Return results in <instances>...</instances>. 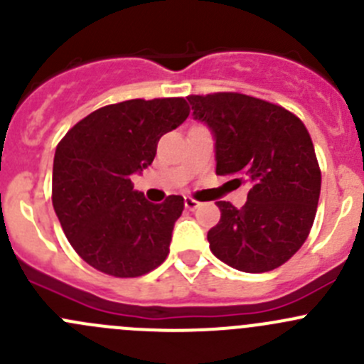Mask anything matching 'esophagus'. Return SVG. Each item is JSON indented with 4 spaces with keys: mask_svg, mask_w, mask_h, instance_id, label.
I'll use <instances>...</instances> for the list:
<instances>
[{
    "mask_svg": "<svg viewBox=\"0 0 364 364\" xmlns=\"http://www.w3.org/2000/svg\"><path fill=\"white\" fill-rule=\"evenodd\" d=\"M183 205H186L187 210H194V208L200 207V203H198L196 200H193V198H186V201H183Z\"/></svg>",
    "mask_w": 364,
    "mask_h": 364,
    "instance_id": "1",
    "label": "esophagus"
}]
</instances>
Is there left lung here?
I'll list each match as a JSON object with an SVG mask.
<instances>
[{"label": "left lung", "mask_w": 364, "mask_h": 364, "mask_svg": "<svg viewBox=\"0 0 364 364\" xmlns=\"http://www.w3.org/2000/svg\"><path fill=\"white\" fill-rule=\"evenodd\" d=\"M187 100L214 136L215 173L250 186L242 208L218 201L221 219L207 233L210 251L242 272L279 267L304 244L318 205L322 177L304 124L285 107L242 93Z\"/></svg>", "instance_id": "8db88e82"}]
</instances>
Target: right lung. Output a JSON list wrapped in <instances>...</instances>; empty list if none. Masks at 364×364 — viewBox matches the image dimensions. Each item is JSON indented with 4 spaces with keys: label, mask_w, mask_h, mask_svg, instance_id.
<instances>
[{
    "label": "right lung",
    "mask_w": 364,
    "mask_h": 364,
    "mask_svg": "<svg viewBox=\"0 0 364 364\" xmlns=\"http://www.w3.org/2000/svg\"><path fill=\"white\" fill-rule=\"evenodd\" d=\"M187 117L182 97L125 100L90 113L56 146L53 207L70 246L97 271L136 278L166 260L183 198L150 203L131 175L152 164L161 136Z\"/></svg>",
    "instance_id": "1"
}]
</instances>
